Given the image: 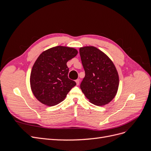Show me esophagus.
<instances>
[{
    "mask_svg": "<svg viewBox=\"0 0 151 151\" xmlns=\"http://www.w3.org/2000/svg\"><path fill=\"white\" fill-rule=\"evenodd\" d=\"M76 84L78 86L79 84V79H77L76 81Z\"/></svg>",
    "mask_w": 151,
    "mask_h": 151,
    "instance_id": "34e87169",
    "label": "esophagus"
}]
</instances>
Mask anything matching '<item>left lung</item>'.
Wrapping results in <instances>:
<instances>
[{
  "label": "left lung",
  "instance_id": "left-lung-1",
  "mask_svg": "<svg viewBox=\"0 0 151 151\" xmlns=\"http://www.w3.org/2000/svg\"><path fill=\"white\" fill-rule=\"evenodd\" d=\"M79 53L85 71L81 89L89 102L97 106L108 104L116 96L119 77L106 54L93 46L81 47Z\"/></svg>",
  "mask_w": 151,
  "mask_h": 151
}]
</instances>
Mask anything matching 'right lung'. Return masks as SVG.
Wrapping results in <instances>:
<instances>
[{
    "label": "right lung",
    "instance_id": "right-lung-1",
    "mask_svg": "<svg viewBox=\"0 0 151 151\" xmlns=\"http://www.w3.org/2000/svg\"><path fill=\"white\" fill-rule=\"evenodd\" d=\"M78 52L74 48L57 46L40 55L30 75L31 91L35 98L47 106L62 101L76 82L68 79L67 62Z\"/></svg>",
    "mask_w": 151,
    "mask_h": 151
}]
</instances>
